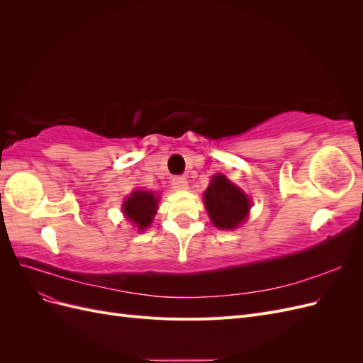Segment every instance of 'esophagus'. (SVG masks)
Here are the masks:
<instances>
[{"label":"esophagus","instance_id":"34e87169","mask_svg":"<svg viewBox=\"0 0 363 363\" xmlns=\"http://www.w3.org/2000/svg\"><path fill=\"white\" fill-rule=\"evenodd\" d=\"M172 188L177 189V191L188 189V180H186L184 177H174L172 179Z\"/></svg>","mask_w":363,"mask_h":363}]
</instances>
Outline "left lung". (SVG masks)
<instances>
[{
	"label": "left lung",
	"mask_w": 363,
	"mask_h": 363,
	"mask_svg": "<svg viewBox=\"0 0 363 363\" xmlns=\"http://www.w3.org/2000/svg\"><path fill=\"white\" fill-rule=\"evenodd\" d=\"M204 204L215 227L232 230L245 221L251 203L236 184L218 174L204 192Z\"/></svg>",
	"instance_id": "8db88e82"
}]
</instances>
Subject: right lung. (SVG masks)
<instances>
[{
    "label": "right lung",
    "instance_id": "right-lung-1",
    "mask_svg": "<svg viewBox=\"0 0 363 363\" xmlns=\"http://www.w3.org/2000/svg\"><path fill=\"white\" fill-rule=\"evenodd\" d=\"M157 201L155 194L148 191H136L124 201L123 212L133 223L138 230L147 228L157 211Z\"/></svg>",
    "mask_w": 363,
    "mask_h": 363
}]
</instances>
